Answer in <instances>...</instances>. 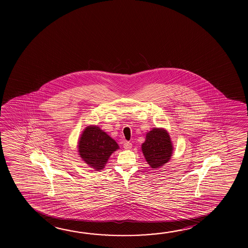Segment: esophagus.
Instances as JSON below:
<instances>
[{
  "instance_id": "34e87169",
  "label": "esophagus",
  "mask_w": 248,
  "mask_h": 248,
  "mask_svg": "<svg viewBox=\"0 0 248 248\" xmlns=\"http://www.w3.org/2000/svg\"><path fill=\"white\" fill-rule=\"evenodd\" d=\"M131 147H132V144H131V142H124V148L125 149V150H130L131 149Z\"/></svg>"
}]
</instances>
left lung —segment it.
I'll list each match as a JSON object with an SVG mask.
<instances>
[{
    "instance_id": "left-lung-1",
    "label": "left lung",
    "mask_w": 248,
    "mask_h": 248,
    "mask_svg": "<svg viewBox=\"0 0 248 248\" xmlns=\"http://www.w3.org/2000/svg\"><path fill=\"white\" fill-rule=\"evenodd\" d=\"M142 150L152 169L163 166L170 161L173 151L170 135L163 129H152L147 133Z\"/></svg>"
}]
</instances>
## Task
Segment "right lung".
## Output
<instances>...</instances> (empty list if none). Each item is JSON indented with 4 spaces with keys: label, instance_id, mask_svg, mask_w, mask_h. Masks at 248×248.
<instances>
[{
    "label": "right lung",
    "instance_id": "add662e5",
    "mask_svg": "<svg viewBox=\"0 0 248 248\" xmlns=\"http://www.w3.org/2000/svg\"><path fill=\"white\" fill-rule=\"evenodd\" d=\"M118 149L117 142L98 126L85 128L78 142L79 155L97 170L105 168L110 155Z\"/></svg>",
    "mask_w": 248,
    "mask_h": 248
}]
</instances>
